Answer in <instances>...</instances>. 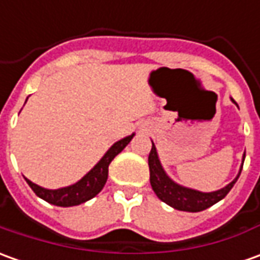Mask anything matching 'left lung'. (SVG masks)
<instances>
[{
	"instance_id": "8db88e82",
	"label": "left lung",
	"mask_w": 260,
	"mask_h": 260,
	"mask_svg": "<svg viewBox=\"0 0 260 260\" xmlns=\"http://www.w3.org/2000/svg\"><path fill=\"white\" fill-rule=\"evenodd\" d=\"M148 165H149V175H151V178H149L151 186H152L153 192L156 193V197L159 198L162 202H165V204L172 206L175 209L186 212L205 211V209L211 208L212 205L219 202L220 199H223L229 193V190L234 188L235 182L238 181V178L241 175H238L236 179H234L228 186L216 190V192L204 193V192H199V190L183 188V186L175 183L174 181H171L168 178L165 171L160 167L156 148H155L153 142L152 149H151L149 156H148Z\"/></svg>"
}]
</instances>
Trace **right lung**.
<instances>
[{
	"instance_id": "1",
	"label": "right lung",
	"mask_w": 260,
	"mask_h": 260,
	"mask_svg": "<svg viewBox=\"0 0 260 260\" xmlns=\"http://www.w3.org/2000/svg\"><path fill=\"white\" fill-rule=\"evenodd\" d=\"M132 138H134V135H129V137L123 138L121 141H118L116 144L112 145L109 148V151L104 155V158L81 181L71 185V186L51 190L35 185L34 182L26 179V178L25 181L31 186V189L35 192V195L44 199V201H47L48 204L56 205V206H63V208L84 204L86 201L92 199L93 197H96L102 190L108 179V167H109V164L112 162V159L122 151L126 145L129 144Z\"/></svg>"
}]
</instances>
